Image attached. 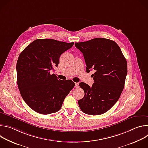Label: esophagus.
Wrapping results in <instances>:
<instances>
[{"instance_id":"esophagus-1","label":"esophagus","mask_w":148,"mask_h":148,"mask_svg":"<svg viewBox=\"0 0 148 148\" xmlns=\"http://www.w3.org/2000/svg\"><path fill=\"white\" fill-rule=\"evenodd\" d=\"M73 48H74V46H73ZM73 79H74V82H75V85H78V80H77V79H76V78H73Z\"/></svg>"}]
</instances>
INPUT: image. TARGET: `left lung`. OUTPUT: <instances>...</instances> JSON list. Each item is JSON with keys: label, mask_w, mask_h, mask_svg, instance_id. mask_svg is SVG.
Wrapping results in <instances>:
<instances>
[{"label": "left lung", "mask_w": 148, "mask_h": 148, "mask_svg": "<svg viewBox=\"0 0 148 148\" xmlns=\"http://www.w3.org/2000/svg\"><path fill=\"white\" fill-rule=\"evenodd\" d=\"M73 45L37 39L19 55L16 64L18 88L25 102L36 112L47 115L58 111L74 88L73 81L63 80L51 71L53 64L58 66L60 56Z\"/></svg>", "instance_id": "left-lung-1"}]
</instances>
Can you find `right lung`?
<instances>
[{
  "instance_id": "obj_1",
  "label": "right lung",
  "mask_w": 148,
  "mask_h": 148,
  "mask_svg": "<svg viewBox=\"0 0 148 148\" xmlns=\"http://www.w3.org/2000/svg\"><path fill=\"white\" fill-rule=\"evenodd\" d=\"M75 46L83 54L89 71L95 70L92 87L80 85L85 95L78 100L79 107L86 114H103L117 102L123 90L127 62L118 45L109 39L95 38Z\"/></svg>"
}]
</instances>
